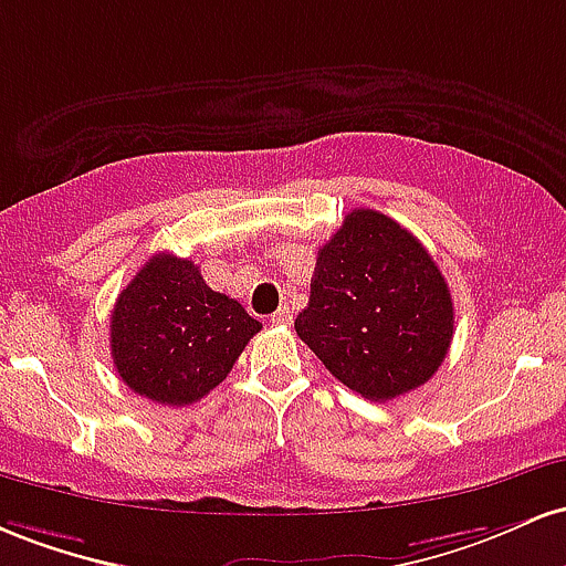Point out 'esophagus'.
I'll use <instances>...</instances> for the list:
<instances>
[{
    "mask_svg": "<svg viewBox=\"0 0 566 566\" xmlns=\"http://www.w3.org/2000/svg\"><path fill=\"white\" fill-rule=\"evenodd\" d=\"M270 321L275 323V326H289V323H291V310H289V304H283V307H277L275 313L270 315Z\"/></svg>",
    "mask_w": 566,
    "mask_h": 566,
    "instance_id": "esophagus-1",
    "label": "esophagus"
}]
</instances>
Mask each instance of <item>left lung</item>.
I'll use <instances>...</instances> for the list:
<instances>
[{
	"instance_id": "1",
	"label": "left lung",
	"mask_w": 566,
	"mask_h": 566,
	"mask_svg": "<svg viewBox=\"0 0 566 566\" xmlns=\"http://www.w3.org/2000/svg\"><path fill=\"white\" fill-rule=\"evenodd\" d=\"M294 328L342 385L368 401H392L428 382L447 358L452 294L415 234L355 208L317 251Z\"/></svg>"
}]
</instances>
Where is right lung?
I'll list each match as a JSON object with an SVG mask.
<instances>
[{"label":"right lung","instance_id":"1","mask_svg":"<svg viewBox=\"0 0 566 566\" xmlns=\"http://www.w3.org/2000/svg\"><path fill=\"white\" fill-rule=\"evenodd\" d=\"M109 328L114 368L133 392L189 406L224 382L262 323L208 289L195 262L155 253L117 296Z\"/></svg>","mask_w":566,"mask_h":566}]
</instances>
